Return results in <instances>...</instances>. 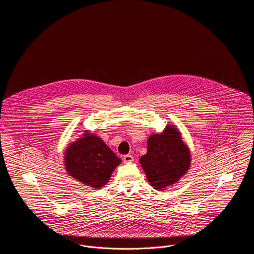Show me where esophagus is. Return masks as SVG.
I'll list each match as a JSON object with an SVG mask.
<instances>
[{"instance_id": "esophagus-1", "label": "esophagus", "mask_w": 254, "mask_h": 254, "mask_svg": "<svg viewBox=\"0 0 254 254\" xmlns=\"http://www.w3.org/2000/svg\"><path fill=\"white\" fill-rule=\"evenodd\" d=\"M123 161H124V163H131V162H133V156L130 155V154L125 155L123 157Z\"/></svg>"}]
</instances>
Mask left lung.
Wrapping results in <instances>:
<instances>
[{"label":"left lung","instance_id":"8db88e82","mask_svg":"<svg viewBox=\"0 0 254 254\" xmlns=\"http://www.w3.org/2000/svg\"><path fill=\"white\" fill-rule=\"evenodd\" d=\"M190 148L172 125H168L163 132L148 137L147 151L140 158L147 181L157 190L177 184L190 168Z\"/></svg>","mask_w":254,"mask_h":254}]
</instances>
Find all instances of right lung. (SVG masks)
Wrapping results in <instances>:
<instances>
[{
  "label": "right lung",
  "instance_id": "obj_1",
  "mask_svg": "<svg viewBox=\"0 0 254 254\" xmlns=\"http://www.w3.org/2000/svg\"><path fill=\"white\" fill-rule=\"evenodd\" d=\"M121 162L100 137L88 130H85L82 138L68 145L64 152L67 173L93 189L104 187Z\"/></svg>",
  "mask_w": 254,
  "mask_h": 254
}]
</instances>
